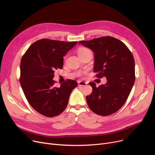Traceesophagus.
Wrapping results in <instances>:
<instances>
[{
  "label": "esophagus",
  "mask_w": 155,
  "mask_h": 155,
  "mask_svg": "<svg viewBox=\"0 0 155 155\" xmlns=\"http://www.w3.org/2000/svg\"><path fill=\"white\" fill-rule=\"evenodd\" d=\"M78 84L79 86H85L87 85V83L85 82H83V81H79L78 82Z\"/></svg>",
  "instance_id": "esophagus-1"
}]
</instances>
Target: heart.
Instances as JSON below:
<instances>
[{
	"label": "heart",
	"instance_id": "1",
	"mask_svg": "<svg viewBox=\"0 0 155 155\" xmlns=\"http://www.w3.org/2000/svg\"><path fill=\"white\" fill-rule=\"evenodd\" d=\"M91 51L89 50V49H88L87 48L82 47V48H79V50H78V56H80L81 55H83L88 52H91Z\"/></svg>",
	"mask_w": 155,
	"mask_h": 155
}]
</instances>
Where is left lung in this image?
Segmentation results:
<instances>
[{
    "label": "left lung",
    "instance_id": "obj_1",
    "mask_svg": "<svg viewBox=\"0 0 155 155\" xmlns=\"http://www.w3.org/2000/svg\"><path fill=\"white\" fill-rule=\"evenodd\" d=\"M94 54L96 77H105L107 83L96 87L90 82L92 92L86 97L87 104L97 114L106 116L116 112L127 101L135 82L133 54L121 41L111 36L80 41Z\"/></svg>",
    "mask_w": 155,
    "mask_h": 155
}]
</instances>
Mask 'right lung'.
Wrapping results in <instances>:
<instances>
[{
	"label": "right lung",
	"mask_w": 155,
	"mask_h": 155,
	"mask_svg": "<svg viewBox=\"0 0 155 155\" xmlns=\"http://www.w3.org/2000/svg\"><path fill=\"white\" fill-rule=\"evenodd\" d=\"M77 43L42 39L32 43L22 56L19 82L29 104L41 114L52 117L66 109L78 84L68 79L56 87L53 78L54 71L63 68V56Z\"/></svg>",
	"instance_id": "right-lung-1"
}]
</instances>
